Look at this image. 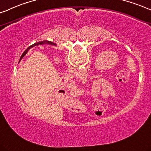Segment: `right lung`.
I'll return each mask as SVG.
<instances>
[{
  "instance_id": "add662e5",
  "label": "right lung",
  "mask_w": 151,
  "mask_h": 151,
  "mask_svg": "<svg viewBox=\"0 0 151 151\" xmlns=\"http://www.w3.org/2000/svg\"><path fill=\"white\" fill-rule=\"evenodd\" d=\"M50 43V44H52V45H55L54 44V43H53L52 42H51V41H40V42H38V43H34L33 45H30V46H29L28 47V48L25 50V52H24L23 53V54L22 55V56H21V58H20V59L22 58L23 57V56H24V55L26 54H27V52H28V50H29L30 47H33V46H35V45H39V44H43V43Z\"/></svg>"
}]
</instances>
